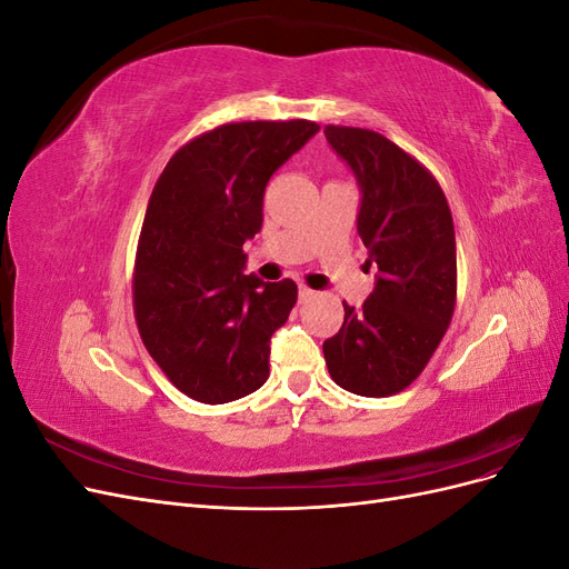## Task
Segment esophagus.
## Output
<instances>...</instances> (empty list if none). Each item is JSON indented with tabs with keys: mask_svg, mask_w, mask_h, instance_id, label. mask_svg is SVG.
I'll use <instances>...</instances> for the list:
<instances>
[{
	"mask_svg": "<svg viewBox=\"0 0 569 569\" xmlns=\"http://www.w3.org/2000/svg\"><path fill=\"white\" fill-rule=\"evenodd\" d=\"M313 295H316V291H313L311 287H306V284L299 287V301H301V303H306L308 299H313Z\"/></svg>",
	"mask_w": 569,
	"mask_h": 569,
	"instance_id": "1",
	"label": "esophagus"
}]
</instances>
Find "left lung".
<instances>
[{
	"label": "left lung",
	"mask_w": 569,
	"mask_h": 569,
	"mask_svg": "<svg viewBox=\"0 0 569 569\" xmlns=\"http://www.w3.org/2000/svg\"><path fill=\"white\" fill-rule=\"evenodd\" d=\"M327 142L358 178V234L380 274L363 308L343 303L341 330L322 343L332 380L382 399L418 380L449 330L456 234L437 178L385 134L325 126Z\"/></svg>",
	"instance_id": "8db88e82"
}]
</instances>
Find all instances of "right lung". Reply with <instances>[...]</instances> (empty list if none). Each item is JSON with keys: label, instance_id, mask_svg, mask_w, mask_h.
I'll return each mask as SVG.
<instances>
[{"label": "right lung", "instance_id": "add662e5", "mask_svg": "<svg viewBox=\"0 0 569 569\" xmlns=\"http://www.w3.org/2000/svg\"><path fill=\"white\" fill-rule=\"evenodd\" d=\"M320 130L313 120L226 123L182 144L153 187L137 242L132 306L149 356L189 399L228 403L263 387L291 280L244 274L270 176Z\"/></svg>", "mask_w": 569, "mask_h": 569}]
</instances>
